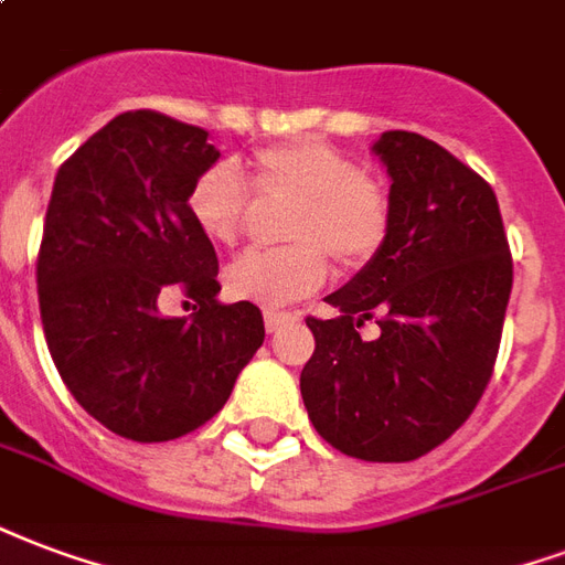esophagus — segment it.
<instances>
[{"mask_svg":"<svg viewBox=\"0 0 565 565\" xmlns=\"http://www.w3.org/2000/svg\"><path fill=\"white\" fill-rule=\"evenodd\" d=\"M296 315H290V311H266L263 315V323H266V332H278L281 326L294 323Z\"/></svg>","mask_w":565,"mask_h":565,"instance_id":"obj_1","label":"esophagus"}]
</instances>
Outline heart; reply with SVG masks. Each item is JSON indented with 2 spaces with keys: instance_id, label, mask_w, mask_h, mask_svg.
Segmentation results:
<instances>
[{
  "instance_id": "b5f03b06",
  "label": "heart",
  "mask_w": 565,
  "mask_h": 565,
  "mask_svg": "<svg viewBox=\"0 0 565 565\" xmlns=\"http://www.w3.org/2000/svg\"><path fill=\"white\" fill-rule=\"evenodd\" d=\"M250 185L260 198L290 200L284 239L294 245L254 250L224 275L230 299L284 308L320 290L329 260L341 269L365 266L388 236L392 203L377 179L326 140L305 137L266 146L250 158ZM188 212L215 245H236L248 218V188L233 164L206 167L188 191Z\"/></svg>"
}]
</instances>
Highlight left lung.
Here are the masks:
<instances>
[{
  "label": "left lung",
  "instance_id": "obj_1",
  "mask_svg": "<svg viewBox=\"0 0 565 565\" xmlns=\"http://www.w3.org/2000/svg\"><path fill=\"white\" fill-rule=\"evenodd\" d=\"M392 179L383 248L308 317L302 401L317 434L362 461H416L449 440L494 371L512 254L491 185L428 137L380 134ZM374 316L381 338L362 342Z\"/></svg>",
  "mask_w": 565,
  "mask_h": 565
}]
</instances>
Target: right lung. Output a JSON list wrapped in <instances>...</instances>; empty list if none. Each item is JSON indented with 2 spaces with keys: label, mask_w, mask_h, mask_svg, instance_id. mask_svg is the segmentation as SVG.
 <instances>
[{
  "label": "right lung",
  "mask_w": 565,
  "mask_h": 565,
  "mask_svg": "<svg viewBox=\"0 0 565 565\" xmlns=\"http://www.w3.org/2000/svg\"><path fill=\"white\" fill-rule=\"evenodd\" d=\"M221 158L209 131L164 113L116 116L60 167L38 250L50 356L83 411L125 440L164 443L227 404L266 338L250 302H218V257L188 212ZM182 289L201 305L164 318Z\"/></svg>",
  "instance_id": "1"
}]
</instances>
